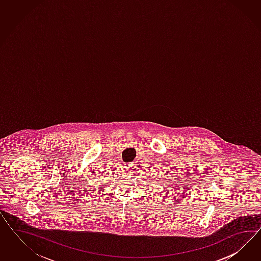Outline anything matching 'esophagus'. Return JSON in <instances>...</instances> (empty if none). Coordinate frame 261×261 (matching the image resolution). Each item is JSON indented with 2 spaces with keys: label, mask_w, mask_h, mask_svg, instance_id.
I'll return each instance as SVG.
<instances>
[{
  "label": "esophagus",
  "mask_w": 261,
  "mask_h": 261,
  "mask_svg": "<svg viewBox=\"0 0 261 261\" xmlns=\"http://www.w3.org/2000/svg\"><path fill=\"white\" fill-rule=\"evenodd\" d=\"M135 164H136L135 162H132V163H129V164H127V169H128V170H132V169H134L135 166H136Z\"/></svg>",
  "instance_id": "34e87169"
}]
</instances>
